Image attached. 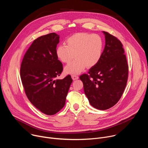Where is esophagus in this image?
Instances as JSON below:
<instances>
[{
    "label": "esophagus",
    "mask_w": 148,
    "mask_h": 148,
    "mask_svg": "<svg viewBox=\"0 0 148 148\" xmlns=\"http://www.w3.org/2000/svg\"><path fill=\"white\" fill-rule=\"evenodd\" d=\"M71 78H72V79H73V80H76V79H78V76H77V75H71Z\"/></svg>",
    "instance_id": "esophagus-1"
}]
</instances>
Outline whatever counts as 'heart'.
I'll list each match as a JSON object with an SVG mask.
<instances>
[{
    "label": "heart",
    "instance_id": "obj_1",
    "mask_svg": "<svg viewBox=\"0 0 148 148\" xmlns=\"http://www.w3.org/2000/svg\"><path fill=\"white\" fill-rule=\"evenodd\" d=\"M66 41L67 45H60L56 49V56L62 62H69L76 57L65 67L66 74H78L86 66H95L101 60L103 44L99 35L78 33L69 37Z\"/></svg>",
    "mask_w": 148,
    "mask_h": 148
}]
</instances>
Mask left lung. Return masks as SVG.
<instances>
[{
    "instance_id": "obj_1",
    "label": "left lung",
    "mask_w": 148,
    "mask_h": 148,
    "mask_svg": "<svg viewBox=\"0 0 148 148\" xmlns=\"http://www.w3.org/2000/svg\"><path fill=\"white\" fill-rule=\"evenodd\" d=\"M101 60L88 74L79 77L90 104L100 110L112 107L120 99L126 86L128 66L121 42L108 32Z\"/></svg>"
}]
</instances>
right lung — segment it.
Returning a JSON list of instances; mask_svg holds the SVG:
<instances>
[{
    "mask_svg": "<svg viewBox=\"0 0 148 148\" xmlns=\"http://www.w3.org/2000/svg\"><path fill=\"white\" fill-rule=\"evenodd\" d=\"M59 35L51 33L34 40L23 58L20 77L29 100L41 112L56 114L64 107L73 79H56L62 64L56 54Z\"/></svg>",
    "mask_w": 148,
    "mask_h": 148,
    "instance_id": "1",
    "label": "right lung"
}]
</instances>
